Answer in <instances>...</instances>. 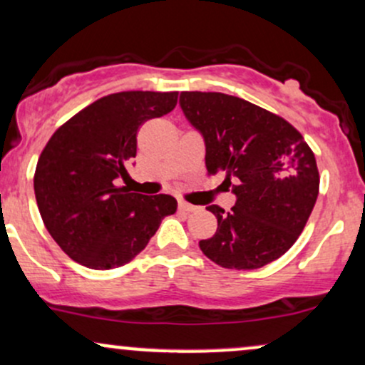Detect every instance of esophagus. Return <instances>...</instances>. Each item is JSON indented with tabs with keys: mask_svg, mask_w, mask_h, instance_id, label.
<instances>
[{
	"mask_svg": "<svg viewBox=\"0 0 365 365\" xmlns=\"http://www.w3.org/2000/svg\"><path fill=\"white\" fill-rule=\"evenodd\" d=\"M178 210L185 211V213H194V211H197L199 207L194 206V204L185 202V201H178Z\"/></svg>",
	"mask_w": 365,
	"mask_h": 365,
	"instance_id": "esophagus-1",
	"label": "esophagus"
}]
</instances>
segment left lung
Listing matches in <instances>:
<instances>
[{"label":"left lung","instance_id":"obj_1","mask_svg":"<svg viewBox=\"0 0 365 365\" xmlns=\"http://www.w3.org/2000/svg\"><path fill=\"white\" fill-rule=\"evenodd\" d=\"M180 107L204 138L207 173H225L235 204L230 213L207 206L215 235L199 242L223 268L255 270L289 250L319 195L315 155L286 119L239 97L182 91Z\"/></svg>","mask_w":365,"mask_h":365}]
</instances>
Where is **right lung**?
<instances>
[{
    "label": "right lung",
    "instance_id": "1",
    "mask_svg": "<svg viewBox=\"0 0 365 365\" xmlns=\"http://www.w3.org/2000/svg\"><path fill=\"white\" fill-rule=\"evenodd\" d=\"M176 98V91L107 95L48 140L34 173L36 202L53 241L79 265H126L145 250L164 216L176 211L171 195L115 185L137 155L138 128L173 110Z\"/></svg>",
    "mask_w": 365,
    "mask_h": 365
}]
</instances>
